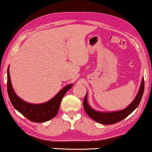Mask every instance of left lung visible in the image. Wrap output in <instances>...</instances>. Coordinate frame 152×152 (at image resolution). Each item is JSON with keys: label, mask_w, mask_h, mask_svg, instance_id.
<instances>
[{"label": "left lung", "mask_w": 152, "mask_h": 152, "mask_svg": "<svg viewBox=\"0 0 152 152\" xmlns=\"http://www.w3.org/2000/svg\"><path fill=\"white\" fill-rule=\"evenodd\" d=\"M144 91V79L143 78L139 91L136 97L131 104L125 109L112 112H100L91 108L87 102V94H86L83 102V106L86 114L95 121L103 124H113L121 121L136 109L143 97Z\"/></svg>", "instance_id": "1"}]
</instances>
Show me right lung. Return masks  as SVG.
Returning a JSON list of instances; mask_svg holds the SVG:
<instances>
[{
	"instance_id": "right-lung-1",
	"label": "right lung",
	"mask_w": 152,
	"mask_h": 152,
	"mask_svg": "<svg viewBox=\"0 0 152 152\" xmlns=\"http://www.w3.org/2000/svg\"><path fill=\"white\" fill-rule=\"evenodd\" d=\"M72 84L62 88L49 102L42 104H32L24 102L16 95L12 87L9 67L7 69V91L9 99L15 109L26 118L34 122H44L53 118L58 113L60 103L67 91L71 88Z\"/></svg>"
}]
</instances>
